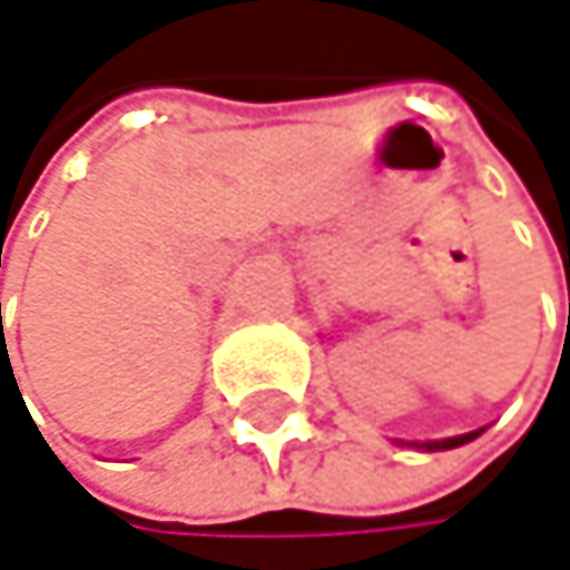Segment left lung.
Returning <instances> with one entry per match:
<instances>
[{"instance_id": "left-lung-1", "label": "left lung", "mask_w": 570, "mask_h": 570, "mask_svg": "<svg viewBox=\"0 0 570 570\" xmlns=\"http://www.w3.org/2000/svg\"><path fill=\"white\" fill-rule=\"evenodd\" d=\"M483 429H473V432H463V435H453V439H435V442H405V439H395L399 445H412V450H425V453H435V450H453V445H463L470 439H476Z\"/></svg>"}]
</instances>
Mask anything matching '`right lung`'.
<instances>
[{
	"mask_svg": "<svg viewBox=\"0 0 570 570\" xmlns=\"http://www.w3.org/2000/svg\"><path fill=\"white\" fill-rule=\"evenodd\" d=\"M0 311H2V307H0Z\"/></svg>",
	"mask_w": 570,
	"mask_h": 570,
	"instance_id": "right-lung-1",
	"label": "right lung"
}]
</instances>
